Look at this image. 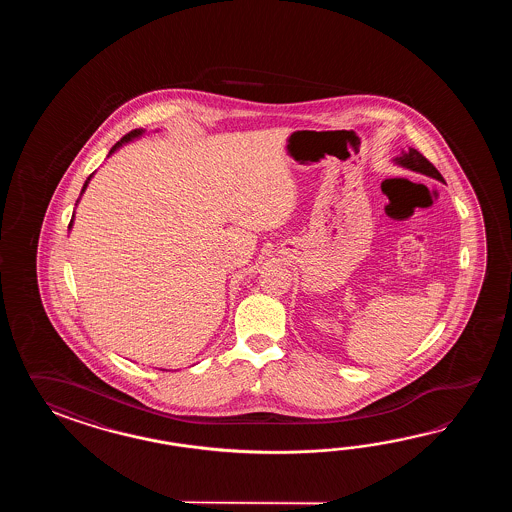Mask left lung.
Wrapping results in <instances>:
<instances>
[{"label": "left lung", "mask_w": 512, "mask_h": 512, "mask_svg": "<svg viewBox=\"0 0 512 512\" xmlns=\"http://www.w3.org/2000/svg\"><path fill=\"white\" fill-rule=\"evenodd\" d=\"M395 163L401 164V166L408 168V170L428 175V177L437 179V181H443V175L437 172L434 164L430 163L423 153L417 152L414 148H408V152H403L399 157H395Z\"/></svg>", "instance_id": "8db88e82"}]
</instances>
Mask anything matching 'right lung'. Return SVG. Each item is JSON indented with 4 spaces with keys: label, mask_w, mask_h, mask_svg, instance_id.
<instances>
[{
    "label": "right lung",
    "mask_w": 512,
    "mask_h": 512,
    "mask_svg": "<svg viewBox=\"0 0 512 512\" xmlns=\"http://www.w3.org/2000/svg\"><path fill=\"white\" fill-rule=\"evenodd\" d=\"M142 133H144V130L130 131V133H128V135H124V137H122V139H120V141L117 142V144H115V146H113V148H111V150H109V155H111V153L115 152V150H119L120 146H122V144H124V142H130L131 139H137V137H141ZM89 179H91V175H89V177H87L86 183H84V186H82V194H84V190H86V188H87V183H89ZM73 218H75V216H73ZM71 227H73V219H71V221H69V229H71Z\"/></svg>",
    "instance_id": "obj_1"
}]
</instances>
